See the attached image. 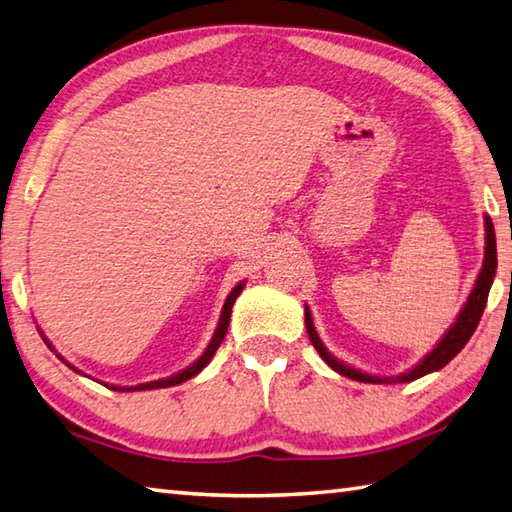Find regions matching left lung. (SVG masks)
<instances>
[{
    "mask_svg": "<svg viewBox=\"0 0 512 512\" xmlns=\"http://www.w3.org/2000/svg\"><path fill=\"white\" fill-rule=\"evenodd\" d=\"M484 226H486V248H484V264L482 270H479L477 275V282L475 288L470 290V295L466 299L464 308L459 310V315L455 319V324L446 330V335L439 339L437 346L430 350V353L419 362L417 366H413L410 370L402 375H395V377H379V375H368L362 373V370H357L353 366H348L344 362H339V359L328 353V348L324 346L322 339H319L315 324H313V315H310V310L306 306V330H308V337L313 346L317 348L319 357L324 359V362L335 370V373L344 375L355 379V382H364V384H404V382H415V379L424 377L428 373H435V370L444 368L450 359H453L459 350H462L468 339L473 337L475 328L479 324V319H482V313L486 308V299H488V290L493 286V277H495V270H497V244H495V226H493V219L488 215L484 217Z\"/></svg>",
    "mask_w": 512,
    "mask_h": 512,
    "instance_id": "obj_1",
    "label": "left lung"
}]
</instances>
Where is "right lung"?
<instances>
[{
  "label": "right lung",
  "instance_id": "right-lung-1",
  "mask_svg": "<svg viewBox=\"0 0 512 512\" xmlns=\"http://www.w3.org/2000/svg\"><path fill=\"white\" fill-rule=\"evenodd\" d=\"M244 290V282H239L233 290H230V295L226 297V302H224V308H222V317H219V324H217V328H215V335H213V339H210V344L206 346V350L202 353V357L199 359H195L193 364L190 366H186L184 370H179V373H175V375H170V377H166V379H157V382H146V384H139V386H113V384H106L110 390H119V393H128V390H153V388H168V386H177V384H182V382H186V379H190V377H195L197 373H202L204 370V366L210 362V359H213V355H215V350L219 348V344L224 342V337H226V330H228V322H230V310H233V304H235V299L239 297V293H242ZM44 342L48 344V348H53L50 346V342L48 339L44 337ZM59 357V355H57ZM62 359V362H66L64 357H59ZM68 364V362H66ZM70 366V364H68ZM73 370H77L75 366H70ZM79 373V370H77Z\"/></svg>",
  "mask_w": 512,
  "mask_h": 512
}]
</instances>
